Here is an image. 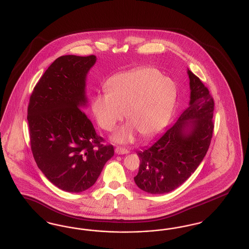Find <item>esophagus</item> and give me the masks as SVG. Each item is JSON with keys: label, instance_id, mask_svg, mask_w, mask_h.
Wrapping results in <instances>:
<instances>
[{"label": "esophagus", "instance_id": "34e87169", "mask_svg": "<svg viewBox=\"0 0 249 249\" xmlns=\"http://www.w3.org/2000/svg\"><path fill=\"white\" fill-rule=\"evenodd\" d=\"M115 153L117 155H126V154L129 153V151L127 149H125V148H122V147H117L115 149Z\"/></svg>", "mask_w": 249, "mask_h": 249}]
</instances>
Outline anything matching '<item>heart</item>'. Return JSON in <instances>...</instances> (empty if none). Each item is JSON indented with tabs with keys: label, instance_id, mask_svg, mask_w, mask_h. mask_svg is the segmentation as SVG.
<instances>
[{
	"label": "heart",
	"instance_id": "b5f03b06",
	"mask_svg": "<svg viewBox=\"0 0 249 249\" xmlns=\"http://www.w3.org/2000/svg\"><path fill=\"white\" fill-rule=\"evenodd\" d=\"M107 93L94 95L91 109L101 129L112 131L126 112L127 124L112 140L128 143L136 132L152 137L166 126L174 111L178 87L170 78L153 67H143L115 74L106 83Z\"/></svg>",
	"mask_w": 249,
	"mask_h": 249
}]
</instances>
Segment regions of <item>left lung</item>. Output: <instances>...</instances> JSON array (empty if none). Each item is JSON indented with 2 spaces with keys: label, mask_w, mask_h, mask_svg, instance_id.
I'll return each mask as SVG.
<instances>
[{
  "label": "left lung",
  "mask_w": 249,
  "mask_h": 249,
  "mask_svg": "<svg viewBox=\"0 0 249 249\" xmlns=\"http://www.w3.org/2000/svg\"><path fill=\"white\" fill-rule=\"evenodd\" d=\"M189 107L155 142L138 152L140 166L134 181L150 194L178 188L203 160L213 133L214 101L208 88L188 69Z\"/></svg>",
  "instance_id": "left-lung-1"
}]
</instances>
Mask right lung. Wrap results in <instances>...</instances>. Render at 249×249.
Wrapping results in <instances>:
<instances>
[{"label": "right lung", "instance_id": "obj_1", "mask_svg": "<svg viewBox=\"0 0 249 249\" xmlns=\"http://www.w3.org/2000/svg\"><path fill=\"white\" fill-rule=\"evenodd\" d=\"M96 61L65 55L54 60L30 96L27 121L35 161L53 185L67 192L91 188L114 155L86 117V76Z\"/></svg>", "mask_w": 249, "mask_h": 249}]
</instances>
